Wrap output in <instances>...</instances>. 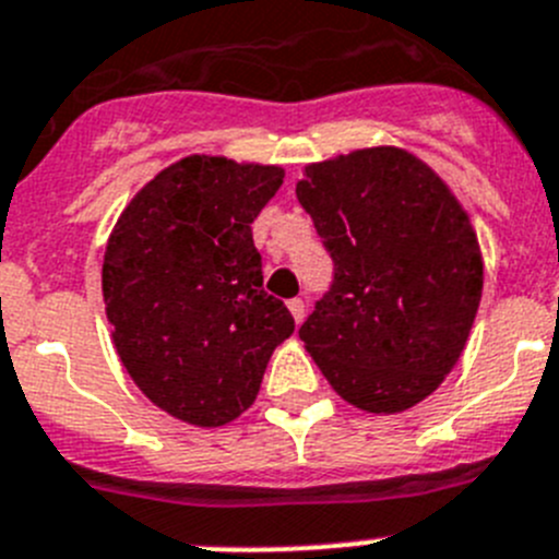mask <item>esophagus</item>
Here are the masks:
<instances>
[{
  "mask_svg": "<svg viewBox=\"0 0 559 559\" xmlns=\"http://www.w3.org/2000/svg\"><path fill=\"white\" fill-rule=\"evenodd\" d=\"M288 310H290V316H294L296 324H301V321H305V301H301V299H290L288 301Z\"/></svg>",
  "mask_w": 559,
  "mask_h": 559,
  "instance_id": "obj_1",
  "label": "esophagus"
}]
</instances>
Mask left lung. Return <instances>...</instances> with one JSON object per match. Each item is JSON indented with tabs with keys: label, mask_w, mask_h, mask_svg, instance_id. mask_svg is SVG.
<instances>
[{
	"label": "left lung",
	"mask_w": 559,
	"mask_h": 559,
	"mask_svg": "<svg viewBox=\"0 0 559 559\" xmlns=\"http://www.w3.org/2000/svg\"><path fill=\"white\" fill-rule=\"evenodd\" d=\"M296 197L335 265L299 330L305 349L355 407H413L460 360L483 299L465 210L427 163L396 146L313 163Z\"/></svg>",
	"instance_id": "1"
}]
</instances>
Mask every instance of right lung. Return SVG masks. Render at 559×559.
<instances>
[{
	"mask_svg": "<svg viewBox=\"0 0 559 559\" xmlns=\"http://www.w3.org/2000/svg\"><path fill=\"white\" fill-rule=\"evenodd\" d=\"M280 166L191 155L163 168L112 227L102 294L135 385L168 416L222 427L252 407L294 316L263 290L252 222Z\"/></svg>",
	"mask_w": 559,
	"mask_h": 559,
	"instance_id": "add662e5",
	"label": "right lung"
}]
</instances>
